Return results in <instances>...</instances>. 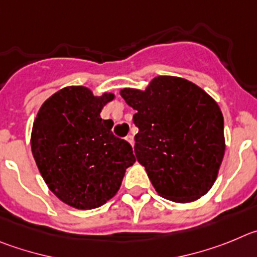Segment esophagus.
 Here are the masks:
<instances>
[{
  "label": "esophagus",
  "instance_id": "obj_1",
  "mask_svg": "<svg viewBox=\"0 0 257 257\" xmlns=\"http://www.w3.org/2000/svg\"><path fill=\"white\" fill-rule=\"evenodd\" d=\"M125 140L128 141V142L131 143L132 146L134 145V137H133V136H132V134H129V136H126V137H125Z\"/></svg>",
  "mask_w": 257,
  "mask_h": 257
}]
</instances>
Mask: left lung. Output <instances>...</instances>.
<instances>
[{
    "label": "left lung",
    "mask_w": 257,
    "mask_h": 257,
    "mask_svg": "<svg viewBox=\"0 0 257 257\" xmlns=\"http://www.w3.org/2000/svg\"><path fill=\"white\" fill-rule=\"evenodd\" d=\"M120 94L136 110L134 152L161 197L179 203L206 195L225 152L224 119L211 96L195 83L161 75L145 91Z\"/></svg>",
    "instance_id": "obj_1"
}]
</instances>
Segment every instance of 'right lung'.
Listing matches in <instances>:
<instances>
[{
  "label": "right lung",
  "instance_id": "add662e5",
  "mask_svg": "<svg viewBox=\"0 0 257 257\" xmlns=\"http://www.w3.org/2000/svg\"><path fill=\"white\" fill-rule=\"evenodd\" d=\"M112 93L93 96L82 85L60 89L45 101L32 129V154L50 191L75 209L100 207L116 195L132 146L112 134L101 110Z\"/></svg>",
  "mask_w": 257,
  "mask_h": 257
}]
</instances>
